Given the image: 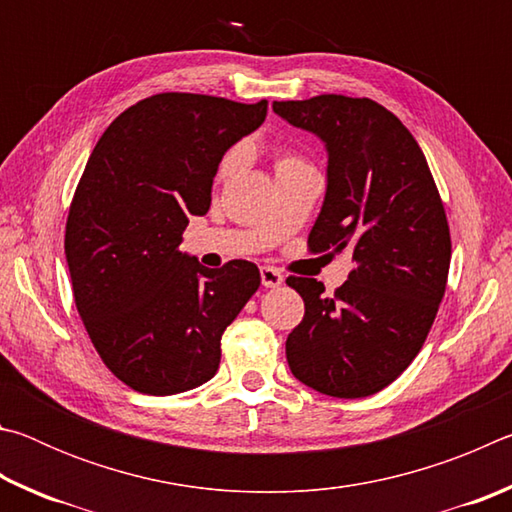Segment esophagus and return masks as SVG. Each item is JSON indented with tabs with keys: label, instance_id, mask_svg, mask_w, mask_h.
<instances>
[{
	"label": "esophagus",
	"instance_id": "1",
	"mask_svg": "<svg viewBox=\"0 0 512 512\" xmlns=\"http://www.w3.org/2000/svg\"><path fill=\"white\" fill-rule=\"evenodd\" d=\"M259 275H262V284L266 289H275L280 287V284L284 282V275L277 271V268L273 266H262V271H259Z\"/></svg>",
	"mask_w": 512,
	"mask_h": 512
}]
</instances>
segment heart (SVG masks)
I'll use <instances>...</instances> for the list:
<instances>
[{"label": "heart", "mask_w": 512, "mask_h": 512, "mask_svg": "<svg viewBox=\"0 0 512 512\" xmlns=\"http://www.w3.org/2000/svg\"><path fill=\"white\" fill-rule=\"evenodd\" d=\"M298 162H302V160H300V158H296V155H291V153H282L280 158H277V162H275V169L289 167V164H298ZM237 164H239V151H232V153H228V155H225V158H223V162H221L219 176H221V178L230 176V173L237 169Z\"/></svg>", "instance_id": "obj_1"}]
</instances>
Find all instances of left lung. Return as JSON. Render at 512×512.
I'll return each mask as SVG.
<instances>
[{"label":"left lung","instance_id":"8db88e82","mask_svg":"<svg viewBox=\"0 0 512 512\" xmlns=\"http://www.w3.org/2000/svg\"><path fill=\"white\" fill-rule=\"evenodd\" d=\"M273 110L327 149L309 250H348L354 262L334 296L314 277H287L305 300L289 368L329 397L375 395L418 357L445 296L452 239L438 187L409 128L377 101L320 94Z\"/></svg>","mask_w":512,"mask_h":512}]
</instances>
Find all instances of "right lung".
I'll use <instances>...</instances> for the list:
<instances>
[{
  "instance_id": "add662e5",
  "label": "right lung",
  "mask_w": 512,
  "mask_h": 512,
  "mask_svg": "<svg viewBox=\"0 0 512 512\" xmlns=\"http://www.w3.org/2000/svg\"><path fill=\"white\" fill-rule=\"evenodd\" d=\"M268 101L162 92L99 137L65 228L74 302L101 361L137 393L176 395L219 370L221 336L259 289V268H205L180 253L212 203L219 162L264 124Z\"/></svg>"
}]
</instances>
